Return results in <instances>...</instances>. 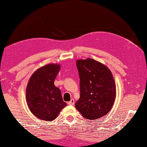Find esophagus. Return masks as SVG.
Returning a JSON list of instances; mask_svg holds the SVG:
<instances>
[{"label":"esophagus","instance_id":"1","mask_svg":"<svg viewBox=\"0 0 147 147\" xmlns=\"http://www.w3.org/2000/svg\"><path fill=\"white\" fill-rule=\"evenodd\" d=\"M67 104L69 105H74V99H72L69 102H67Z\"/></svg>","mask_w":147,"mask_h":147}]
</instances>
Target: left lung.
<instances>
[{"mask_svg": "<svg viewBox=\"0 0 147 147\" xmlns=\"http://www.w3.org/2000/svg\"><path fill=\"white\" fill-rule=\"evenodd\" d=\"M79 72L80 97L76 108L88 120H95L111 110L116 98V85L111 71L97 60H76Z\"/></svg>", "mask_w": 147, "mask_h": 147, "instance_id": "1", "label": "left lung"}]
</instances>
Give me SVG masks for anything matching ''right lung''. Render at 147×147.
Masks as SVG:
<instances>
[{"mask_svg": "<svg viewBox=\"0 0 147 147\" xmlns=\"http://www.w3.org/2000/svg\"><path fill=\"white\" fill-rule=\"evenodd\" d=\"M60 69L58 64H48L32 74L26 88V100L31 113L37 119L52 121L67 104L61 91L54 85Z\"/></svg>", "mask_w": 147, "mask_h": 147, "instance_id": "right-lung-1", "label": "right lung"}]
</instances>
